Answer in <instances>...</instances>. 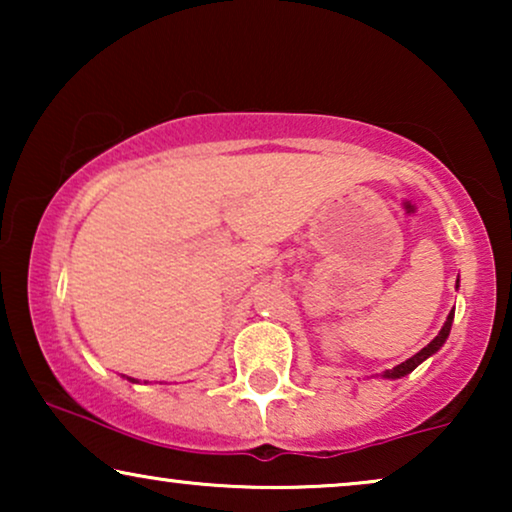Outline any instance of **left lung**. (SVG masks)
Instances as JSON below:
<instances>
[{"mask_svg":"<svg viewBox=\"0 0 512 512\" xmlns=\"http://www.w3.org/2000/svg\"><path fill=\"white\" fill-rule=\"evenodd\" d=\"M457 286H459V279H457ZM452 319H454V310L447 314V321L443 324V328H440V333L436 335V338H433L429 345H426L424 349H419V352L415 354V356H410L408 361H403V363H398L396 368H391V370H384L382 373V377H387V380H398V377H405L408 373H412V370H415L419 363L422 361H426L429 359L431 354H436L440 347L445 345V340H447V335H450V328H452Z\"/></svg>","mask_w":512,"mask_h":512,"instance_id":"8db88e82","label":"left lung"}]
</instances>
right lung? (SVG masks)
I'll return each instance as SVG.
<instances>
[{
    "label": "right lung",
    "mask_w": 512,
    "mask_h": 512,
    "mask_svg": "<svg viewBox=\"0 0 512 512\" xmlns=\"http://www.w3.org/2000/svg\"><path fill=\"white\" fill-rule=\"evenodd\" d=\"M128 380H130V382H137V380H135V377H128Z\"/></svg>",
    "instance_id": "add662e5"
}]
</instances>
